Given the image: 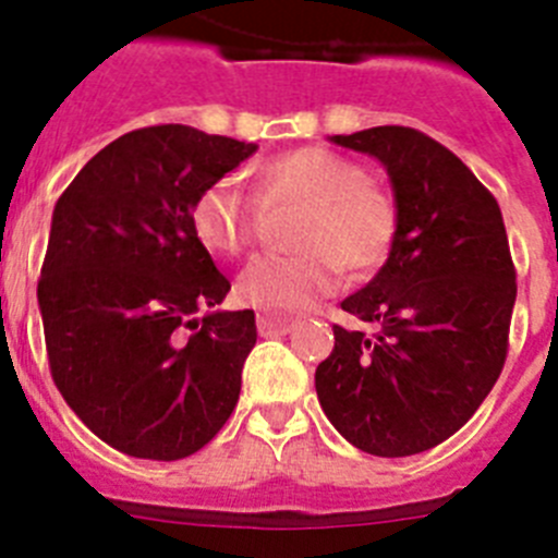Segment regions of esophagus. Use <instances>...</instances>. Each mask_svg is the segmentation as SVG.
Listing matches in <instances>:
<instances>
[{
  "mask_svg": "<svg viewBox=\"0 0 558 558\" xmlns=\"http://www.w3.org/2000/svg\"><path fill=\"white\" fill-rule=\"evenodd\" d=\"M293 318L290 315H279V313H259L256 315V329L265 338H274V335H288L293 329Z\"/></svg>",
  "mask_w": 558,
  "mask_h": 558,
  "instance_id": "1",
  "label": "esophagus"
}]
</instances>
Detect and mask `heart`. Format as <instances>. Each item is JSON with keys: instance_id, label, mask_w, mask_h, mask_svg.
Instances as JSON below:
<instances>
[{"instance_id": "obj_1", "label": "heart", "mask_w": 558, "mask_h": 558, "mask_svg": "<svg viewBox=\"0 0 558 558\" xmlns=\"http://www.w3.org/2000/svg\"><path fill=\"white\" fill-rule=\"evenodd\" d=\"M265 204H307L299 243L304 254H263L236 279L245 304L265 313L304 310L349 274H368L391 254L397 204L368 184L357 161L329 147H299L263 161L256 170ZM263 209L234 179L206 186L192 206V231L204 248L220 256L245 254L259 236Z\"/></svg>"}]
</instances>
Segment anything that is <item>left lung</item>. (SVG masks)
<instances>
[{"mask_svg":"<svg viewBox=\"0 0 558 558\" xmlns=\"http://www.w3.org/2000/svg\"><path fill=\"white\" fill-rule=\"evenodd\" d=\"M329 142L386 167L397 236L372 282L340 302L377 332L335 324L315 391L349 445L416 456L461 430L500 377L517 299L509 236L495 195L422 131L379 125Z\"/></svg>","mask_w":558,"mask_h":558,"instance_id":"1","label":"left lung"}]
</instances>
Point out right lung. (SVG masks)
<instances>
[{"mask_svg":"<svg viewBox=\"0 0 558 558\" xmlns=\"http://www.w3.org/2000/svg\"><path fill=\"white\" fill-rule=\"evenodd\" d=\"M254 150L190 125L140 128L58 198L38 279L49 372L125 456H192L240 399L254 310H218L231 284L192 231V206Z\"/></svg>","mask_w":558,"mask_h":558,"instance_id":"add662e5","label":"right lung"}]
</instances>
